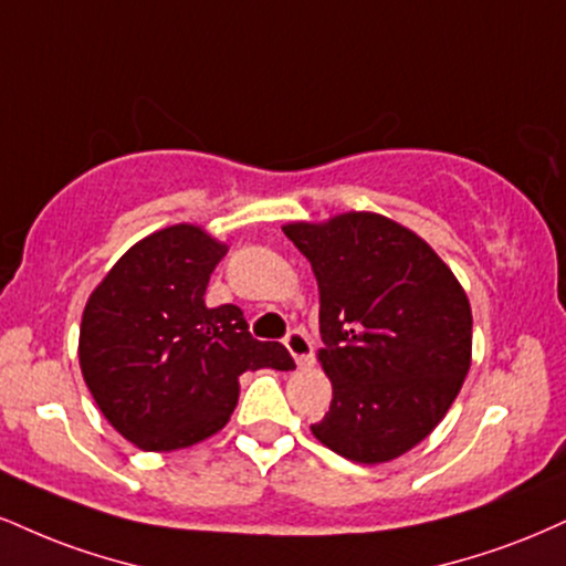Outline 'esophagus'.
<instances>
[{
	"mask_svg": "<svg viewBox=\"0 0 566 566\" xmlns=\"http://www.w3.org/2000/svg\"><path fill=\"white\" fill-rule=\"evenodd\" d=\"M284 345H287V350L292 353V358H295V364L301 366H311V360H313V345H311V339H308V335H305V332H301V329H292L287 337H284Z\"/></svg>",
	"mask_w": 566,
	"mask_h": 566,
	"instance_id": "obj_1",
	"label": "esophagus"
}]
</instances>
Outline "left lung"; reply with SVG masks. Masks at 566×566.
Here are the masks:
<instances>
[{"label": "left lung", "mask_w": 566, "mask_h": 566, "mask_svg": "<svg viewBox=\"0 0 566 566\" xmlns=\"http://www.w3.org/2000/svg\"><path fill=\"white\" fill-rule=\"evenodd\" d=\"M318 284L332 382L313 438L356 464H385L440 424L472 366V305L417 231L371 210L282 227Z\"/></svg>", "instance_id": "8db88e82"}]
</instances>
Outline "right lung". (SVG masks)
Instances as JSON below:
<instances>
[{
	"mask_svg": "<svg viewBox=\"0 0 566 566\" xmlns=\"http://www.w3.org/2000/svg\"><path fill=\"white\" fill-rule=\"evenodd\" d=\"M227 250L206 227L174 223L132 244L88 295L81 374L102 417L142 451L223 430L244 371L295 369L284 345L250 337L237 305H206Z\"/></svg>",
	"mask_w": 566,
	"mask_h": 566,
	"instance_id": "add662e5",
	"label": "right lung"
}]
</instances>
